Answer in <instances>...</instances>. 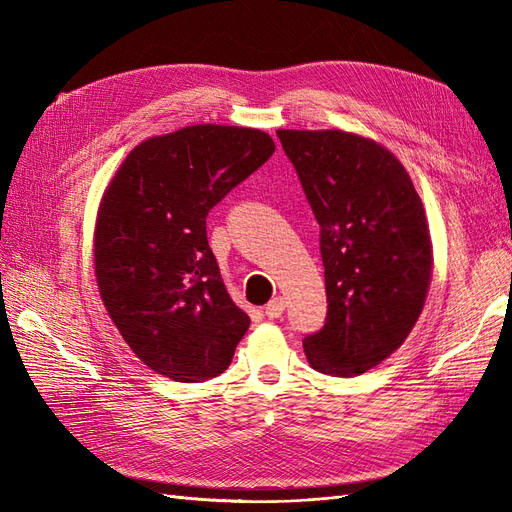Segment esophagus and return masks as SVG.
<instances>
[{"label": "esophagus", "instance_id": "34e87169", "mask_svg": "<svg viewBox=\"0 0 512 512\" xmlns=\"http://www.w3.org/2000/svg\"><path fill=\"white\" fill-rule=\"evenodd\" d=\"M284 309H286V301H284L282 297H275V299H271V301L267 303L265 314H267L269 318H280V316L284 314Z\"/></svg>", "mask_w": 512, "mask_h": 512}]
</instances>
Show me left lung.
<instances>
[{
    "label": "left lung",
    "instance_id": "1",
    "mask_svg": "<svg viewBox=\"0 0 512 512\" xmlns=\"http://www.w3.org/2000/svg\"><path fill=\"white\" fill-rule=\"evenodd\" d=\"M320 224L329 312L303 339L309 365L352 378L406 342L423 312L433 250L406 168L344 130H277Z\"/></svg>",
    "mask_w": 512,
    "mask_h": 512
}]
</instances>
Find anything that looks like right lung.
I'll list each match as a JSON object with an SVG mask.
<instances>
[{
  "mask_svg": "<svg viewBox=\"0 0 512 512\" xmlns=\"http://www.w3.org/2000/svg\"><path fill=\"white\" fill-rule=\"evenodd\" d=\"M273 151L262 130L188 126L136 145L102 196L100 297L132 352L170 380L220 376L250 327L222 282L207 215Z\"/></svg>",
  "mask_w": 512,
  "mask_h": 512,
  "instance_id": "right-lung-1",
  "label": "right lung"
}]
</instances>
